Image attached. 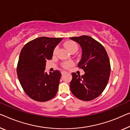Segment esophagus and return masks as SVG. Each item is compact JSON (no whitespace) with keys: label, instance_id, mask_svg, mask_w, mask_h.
Here are the masks:
<instances>
[{"label":"esophagus","instance_id":"1","mask_svg":"<svg viewBox=\"0 0 130 130\" xmlns=\"http://www.w3.org/2000/svg\"><path fill=\"white\" fill-rule=\"evenodd\" d=\"M66 73H67V72H66V71H61V74L62 75L65 74Z\"/></svg>","mask_w":130,"mask_h":130}]
</instances>
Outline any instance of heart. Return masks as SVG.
<instances>
[{
	"instance_id": "heart-1",
	"label": "heart",
	"mask_w": 130,
	"mask_h": 130,
	"mask_svg": "<svg viewBox=\"0 0 130 130\" xmlns=\"http://www.w3.org/2000/svg\"><path fill=\"white\" fill-rule=\"evenodd\" d=\"M65 46L67 48V49L71 53L72 51L76 52L77 49H78L77 44L75 42L72 41H69L66 42L65 43ZM58 49V48L57 46L54 48L53 51L54 55H55V54H57ZM62 67L63 68H68L71 67L73 65V62L72 61H66L62 63Z\"/></svg>"
}]
</instances>
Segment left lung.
Returning <instances> with one entry per match:
<instances>
[{
    "label": "left lung",
    "mask_w": 130,
    "mask_h": 130,
    "mask_svg": "<svg viewBox=\"0 0 130 130\" xmlns=\"http://www.w3.org/2000/svg\"><path fill=\"white\" fill-rule=\"evenodd\" d=\"M82 48V57L77 67L84 69L82 76L72 73L71 92L79 99L90 101L98 98L105 89L110 74V63L107 52L101 44L91 37L69 38Z\"/></svg>",
    "instance_id": "8db88e82"
}]
</instances>
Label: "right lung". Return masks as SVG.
<instances>
[{"mask_svg": "<svg viewBox=\"0 0 130 130\" xmlns=\"http://www.w3.org/2000/svg\"><path fill=\"white\" fill-rule=\"evenodd\" d=\"M62 40L41 37L27 43L20 52L17 76L25 93L32 99L46 102L57 94L61 73L54 71L48 74L45 69L46 61L52 59L54 48Z\"/></svg>", "mask_w": 130, "mask_h": 130, "instance_id": "add662e5", "label": "right lung"}]
</instances>
